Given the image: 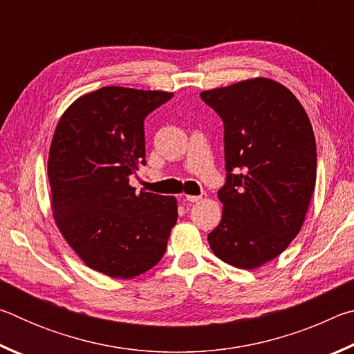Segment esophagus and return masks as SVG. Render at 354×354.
<instances>
[{
    "mask_svg": "<svg viewBox=\"0 0 354 354\" xmlns=\"http://www.w3.org/2000/svg\"><path fill=\"white\" fill-rule=\"evenodd\" d=\"M201 200H203L201 195H187V196H185V201H189V203H198Z\"/></svg>",
    "mask_w": 354,
    "mask_h": 354,
    "instance_id": "esophagus-1",
    "label": "esophagus"
}]
</instances>
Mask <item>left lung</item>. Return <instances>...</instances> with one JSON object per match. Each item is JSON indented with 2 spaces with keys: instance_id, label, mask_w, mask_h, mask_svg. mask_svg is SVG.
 Masks as SVG:
<instances>
[{
  "instance_id": "obj_1",
  "label": "left lung",
  "mask_w": 354,
  "mask_h": 354,
  "mask_svg": "<svg viewBox=\"0 0 354 354\" xmlns=\"http://www.w3.org/2000/svg\"><path fill=\"white\" fill-rule=\"evenodd\" d=\"M200 97L225 123L223 212L207 234L209 247L230 266L253 270L283 253L301 231L317 179L313 124L295 95L268 77Z\"/></svg>"
}]
</instances>
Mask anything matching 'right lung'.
<instances>
[{"label":"right lung","instance_id":"obj_1","mask_svg":"<svg viewBox=\"0 0 354 354\" xmlns=\"http://www.w3.org/2000/svg\"><path fill=\"white\" fill-rule=\"evenodd\" d=\"M171 97L101 87L75 100L55 129L48 154L53 217L82 262L111 278L153 268L178 220L175 196L136 194L129 184L145 165L143 120Z\"/></svg>","mask_w":354,"mask_h":354}]
</instances>
